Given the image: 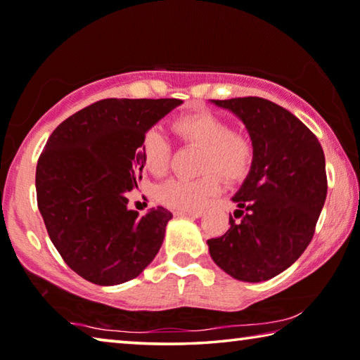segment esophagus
Wrapping results in <instances>:
<instances>
[{
  "instance_id": "1",
  "label": "esophagus",
  "mask_w": 360,
  "mask_h": 360,
  "mask_svg": "<svg viewBox=\"0 0 360 360\" xmlns=\"http://www.w3.org/2000/svg\"><path fill=\"white\" fill-rule=\"evenodd\" d=\"M176 214L191 217V219H199V217H202L204 210H181V212H176Z\"/></svg>"
}]
</instances>
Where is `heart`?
<instances>
[{
	"label": "heart",
	"mask_w": 360,
	"mask_h": 360,
	"mask_svg": "<svg viewBox=\"0 0 360 360\" xmlns=\"http://www.w3.org/2000/svg\"><path fill=\"white\" fill-rule=\"evenodd\" d=\"M172 131L181 141L202 148L198 179H172L158 188V201L176 210L202 207L207 199L219 193L220 179L243 180L253 161V141L249 135L231 131V124L210 111H196L175 117ZM139 155L151 175H162L167 170L170 145L162 132L151 129L141 139Z\"/></svg>",
	"instance_id": "1"
}]
</instances>
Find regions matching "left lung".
<instances>
[{
    "mask_svg": "<svg viewBox=\"0 0 360 360\" xmlns=\"http://www.w3.org/2000/svg\"><path fill=\"white\" fill-rule=\"evenodd\" d=\"M238 116L253 141V161L234 196L229 229L209 239L212 260L231 278L262 282L295 263L313 239L327 196L326 156L316 135L266 98L210 100Z\"/></svg>",
    "mask_w": 360,
    "mask_h": 360,
    "instance_id": "1",
    "label": "left lung"
}]
</instances>
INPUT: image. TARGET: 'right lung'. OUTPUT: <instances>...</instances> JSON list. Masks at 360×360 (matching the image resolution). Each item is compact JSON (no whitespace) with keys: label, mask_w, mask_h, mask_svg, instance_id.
I'll list each match as a JSON object with an SVG mask.
<instances>
[{"label":"right lung","mask_w":360,"mask_h":360,"mask_svg":"<svg viewBox=\"0 0 360 360\" xmlns=\"http://www.w3.org/2000/svg\"><path fill=\"white\" fill-rule=\"evenodd\" d=\"M184 103L179 98H107L65 120L37 166L38 209L63 262L97 285L127 282L155 260L172 214L127 207L139 188L141 139Z\"/></svg>","instance_id":"1"}]
</instances>
